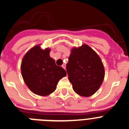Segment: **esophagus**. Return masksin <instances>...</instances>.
<instances>
[{
  "label": "esophagus",
  "mask_w": 129,
  "mask_h": 129,
  "mask_svg": "<svg viewBox=\"0 0 129 129\" xmlns=\"http://www.w3.org/2000/svg\"><path fill=\"white\" fill-rule=\"evenodd\" d=\"M62 67L64 68V69L65 70V69H66V64H62Z\"/></svg>",
  "instance_id": "34e87169"
}]
</instances>
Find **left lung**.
<instances>
[{
	"mask_svg": "<svg viewBox=\"0 0 129 129\" xmlns=\"http://www.w3.org/2000/svg\"><path fill=\"white\" fill-rule=\"evenodd\" d=\"M67 71L73 89L82 96H90L97 91L104 79L101 59L86 44L72 49Z\"/></svg>",
	"mask_w": 129,
	"mask_h": 129,
	"instance_id": "left-lung-1",
	"label": "left lung"
}]
</instances>
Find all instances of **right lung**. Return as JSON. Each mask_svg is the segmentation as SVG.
Masks as SVG:
<instances>
[{
	"mask_svg": "<svg viewBox=\"0 0 129 129\" xmlns=\"http://www.w3.org/2000/svg\"><path fill=\"white\" fill-rule=\"evenodd\" d=\"M48 48L41 49L36 45L26 53L21 64V72L25 83L32 92L47 96L56 89L57 82L67 75L66 71L55 64L50 57Z\"/></svg>",
	"mask_w": 129,
	"mask_h": 129,
	"instance_id": "add662e5",
	"label": "right lung"
}]
</instances>
